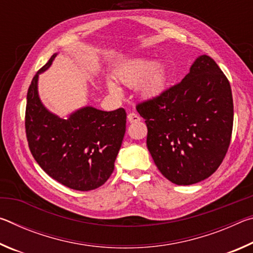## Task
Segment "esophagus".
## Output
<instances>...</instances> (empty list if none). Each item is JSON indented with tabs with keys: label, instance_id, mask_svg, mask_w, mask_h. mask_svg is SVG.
I'll return each mask as SVG.
<instances>
[{
	"label": "esophagus",
	"instance_id": "obj_1",
	"mask_svg": "<svg viewBox=\"0 0 253 253\" xmlns=\"http://www.w3.org/2000/svg\"><path fill=\"white\" fill-rule=\"evenodd\" d=\"M127 119L129 123H138L140 121V117L135 113H129L127 115Z\"/></svg>",
	"mask_w": 253,
	"mask_h": 253
}]
</instances>
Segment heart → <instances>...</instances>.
I'll use <instances>...</instances> for the list:
<instances>
[{"instance_id": "obj_1", "label": "heart", "mask_w": 253, "mask_h": 253, "mask_svg": "<svg viewBox=\"0 0 253 253\" xmlns=\"http://www.w3.org/2000/svg\"><path fill=\"white\" fill-rule=\"evenodd\" d=\"M118 80L128 87L135 88L142 84L145 96H155L164 88L166 74L165 69L160 65L147 59H137L124 66L117 72ZM111 92L118 95L121 90L116 84H109Z\"/></svg>"}]
</instances>
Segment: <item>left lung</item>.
<instances>
[{
  "label": "left lung",
  "instance_id": "obj_1",
  "mask_svg": "<svg viewBox=\"0 0 253 253\" xmlns=\"http://www.w3.org/2000/svg\"><path fill=\"white\" fill-rule=\"evenodd\" d=\"M136 109L147 126V148L164 176L191 185L212 175L228 153L233 99L228 78L201 55L184 79Z\"/></svg>",
  "mask_w": 253,
  "mask_h": 253
}]
</instances>
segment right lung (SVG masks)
<instances>
[{"mask_svg":"<svg viewBox=\"0 0 253 253\" xmlns=\"http://www.w3.org/2000/svg\"><path fill=\"white\" fill-rule=\"evenodd\" d=\"M55 54L33 77L28 89L25 134L34 160L62 185L91 191L110 177L126 130V111H102L92 107L68 119L49 113L38 96V77L48 69Z\"/></svg>","mask_w":253,"mask_h":253,"instance_id":"add662e5","label":"right lung"}]
</instances>
